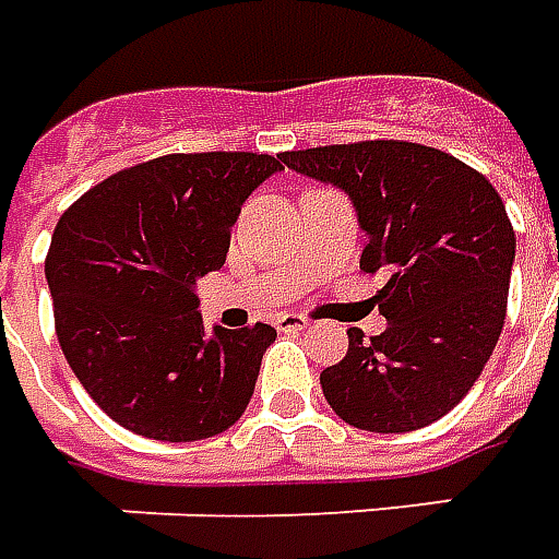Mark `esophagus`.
<instances>
[{
    "mask_svg": "<svg viewBox=\"0 0 559 559\" xmlns=\"http://www.w3.org/2000/svg\"><path fill=\"white\" fill-rule=\"evenodd\" d=\"M273 324H276V331H286V334H295V331L310 328V322H307L304 316H298V312H280V316L273 319Z\"/></svg>",
    "mask_w": 559,
    "mask_h": 559,
    "instance_id": "esophagus-1",
    "label": "esophagus"
}]
</instances>
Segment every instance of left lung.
<instances>
[{
    "label": "left lung",
    "mask_w": 559,
    "mask_h": 559,
    "mask_svg": "<svg viewBox=\"0 0 559 559\" xmlns=\"http://www.w3.org/2000/svg\"><path fill=\"white\" fill-rule=\"evenodd\" d=\"M286 168L349 195L367 235L361 267L388 328L322 370L324 400L346 425L409 433L449 415L473 388L506 319L514 231L497 189L442 150L406 141L312 146Z\"/></svg>",
    "instance_id": "left-lung-1"
}]
</instances>
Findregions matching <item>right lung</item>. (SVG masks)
<instances>
[{
  "label": "right lung",
  "mask_w": 559,
  "mask_h": 559,
  "mask_svg": "<svg viewBox=\"0 0 559 559\" xmlns=\"http://www.w3.org/2000/svg\"><path fill=\"white\" fill-rule=\"evenodd\" d=\"M283 159L177 153L78 198L45 276L59 346L86 394L138 437L195 442L247 413L276 331L204 328L198 280L225 264L240 207Z\"/></svg>",
  "instance_id": "1"
}]
</instances>
